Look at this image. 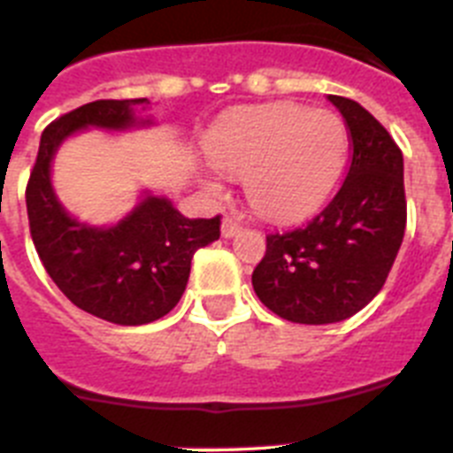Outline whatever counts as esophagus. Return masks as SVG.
<instances>
[{
    "instance_id": "obj_1",
    "label": "esophagus",
    "mask_w": 453,
    "mask_h": 453,
    "mask_svg": "<svg viewBox=\"0 0 453 453\" xmlns=\"http://www.w3.org/2000/svg\"><path fill=\"white\" fill-rule=\"evenodd\" d=\"M240 231H242V226H240V224L235 222L231 215H226V218L222 219V235H224V238H234V235L240 234Z\"/></svg>"
}]
</instances>
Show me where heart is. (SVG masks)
Instances as JSON below:
<instances>
[{
  "label": "heart",
  "mask_w": 453,
  "mask_h": 453,
  "mask_svg": "<svg viewBox=\"0 0 453 453\" xmlns=\"http://www.w3.org/2000/svg\"><path fill=\"white\" fill-rule=\"evenodd\" d=\"M349 131L334 111L267 104L238 111L206 138L218 170L242 177L251 206L272 219H295L322 206L345 170Z\"/></svg>",
  "instance_id": "b5f03b06"
}]
</instances>
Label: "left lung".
I'll list each match as a JSON object with an SVG mask.
<instances>
[{
  "label": "left lung",
  "mask_w": 453,
  "mask_h": 453,
  "mask_svg": "<svg viewBox=\"0 0 453 453\" xmlns=\"http://www.w3.org/2000/svg\"><path fill=\"white\" fill-rule=\"evenodd\" d=\"M345 118L351 161L326 206L302 226L267 235L251 283L288 322L331 324L365 308L386 283L406 229L403 156L374 115L329 95Z\"/></svg>",
  "instance_id": "obj_1"
}]
</instances>
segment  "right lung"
I'll list each match as a JSON object with an SVG mask.
<instances>
[{
    "label": "right lung",
    "instance_id": "add662e5",
    "mask_svg": "<svg viewBox=\"0 0 453 453\" xmlns=\"http://www.w3.org/2000/svg\"><path fill=\"white\" fill-rule=\"evenodd\" d=\"M147 99H97L47 124L27 183V215L35 251L51 281L74 306L106 322L138 326L177 306L199 247L219 238V215L188 219L163 197H147L111 229L77 222L50 181L54 151L86 127H134Z\"/></svg>",
    "mask_w": 453,
    "mask_h": 453
}]
</instances>
